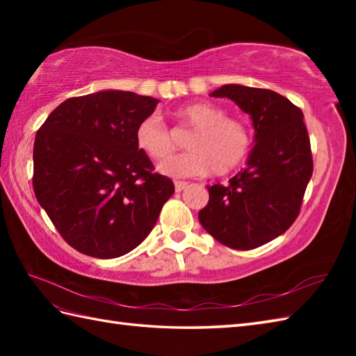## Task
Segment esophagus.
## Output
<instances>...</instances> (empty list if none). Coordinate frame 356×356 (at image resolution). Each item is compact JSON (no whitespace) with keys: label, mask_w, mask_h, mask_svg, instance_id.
Wrapping results in <instances>:
<instances>
[{"label":"esophagus","mask_w":356,"mask_h":356,"mask_svg":"<svg viewBox=\"0 0 356 356\" xmlns=\"http://www.w3.org/2000/svg\"><path fill=\"white\" fill-rule=\"evenodd\" d=\"M186 186H188V182H184V180H176V182H174V188H176L177 193L184 191Z\"/></svg>","instance_id":"esophagus-1"}]
</instances>
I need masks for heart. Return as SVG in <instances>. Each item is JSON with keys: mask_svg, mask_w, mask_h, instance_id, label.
Here are the masks:
<instances>
[{"mask_svg": "<svg viewBox=\"0 0 356 356\" xmlns=\"http://www.w3.org/2000/svg\"><path fill=\"white\" fill-rule=\"evenodd\" d=\"M180 124L194 128L185 148L188 153L167 159L157 166L165 176L193 177L213 171L226 174L245 161L251 149V133L238 119L211 102H190L172 111ZM136 145L143 154L163 161L172 149L168 128L157 116L143 118L134 131Z\"/></svg>", "mask_w": 356, "mask_h": 356, "instance_id": "1", "label": "heart"}]
</instances>
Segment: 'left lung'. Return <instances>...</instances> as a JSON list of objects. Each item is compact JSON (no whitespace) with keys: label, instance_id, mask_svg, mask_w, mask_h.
I'll return each instance as SVG.
<instances>
[{"label":"left lung","instance_id":"1","mask_svg":"<svg viewBox=\"0 0 356 356\" xmlns=\"http://www.w3.org/2000/svg\"><path fill=\"white\" fill-rule=\"evenodd\" d=\"M209 96L228 97L251 116L255 145L228 185L208 186L199 220L222 245L248 251L282 236L300 213L314 170L305 116L272 90L226 84Z\"/></svg>","mask_w":356,"mask_h":356}]
</instances>
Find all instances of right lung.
<instances>
[{
	"label": "right lung",
	"instance_id": "1",
	"mask_svg": "<svg viewBox=\"0 0 356 356\" xmlns=\"http://www.w3.org/2000/svg\"><path fill=\"white\" fill-rule=\"evenodd\" d=\"M159 99L104 90L70 97L36 133L33 190L63 238L76 251L115 259L139 246L174 193L153 172L134 131Z\"/></svg>",
	"mask_w": 356,
	"mask_h": 356
}]
</instances>
